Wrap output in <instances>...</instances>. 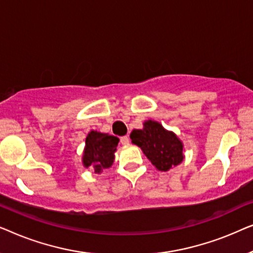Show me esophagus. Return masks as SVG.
I'll return each mask as SVG.
<instances>
[{"label":"esophagus","instance_id":"1","mask_svg":"<svg viewBox=\"0 0 253 253\" xmlns=\"http://www.w3.org/2000/svg\"><path fill=\"white\" fill-rule=\"evenodd\" d=\"M129 141H130V139H129V137H127V136L121 137V144H122V145H127V144H129Z\"/></svg>","mask_w":253,"mask_h":253}]
</instances>
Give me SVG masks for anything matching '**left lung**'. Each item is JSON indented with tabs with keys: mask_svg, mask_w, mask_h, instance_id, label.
Listing matches in <instances>:
<instances>
[{
	"mask_svg": "<svg viewBox=\"0 0 253 253\" xmlns=\"http://www.w3.org/2000/svg\"><path fill=\"white\" fill-rule=\"evenodd\" d=\"M130 138L132 144L140 147L151 164L160 171L170 170L184 159L182 140L157 121H145L141 129L132 130Z\"/></svg>",
	"mask_w": 253,
	"mask_h": 253,
	"instance_id": "obj_1",
	"label": "left lung"
}]
</instances>
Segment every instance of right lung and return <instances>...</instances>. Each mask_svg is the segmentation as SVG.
I'll return each mask as SVG.
<instances>
[{
    "label": "right lung",
    "instance_id": "add662e5",
    "mask_svg": "<svg viewBox=\"0 0 253 253\" xmlns=\"http://www.w3.org/2000/svg\"><path fill=\"white\" fill-rule=\"evenodd\" d=\"M120 139L108 133L99 131H89L85 140L83 151V166L93 168L95 174H100L103 169L110 168L115 161V152Z\"/></svg>",
    "mask_w": 253,
    "mask_h": 253
}]
</instances>
